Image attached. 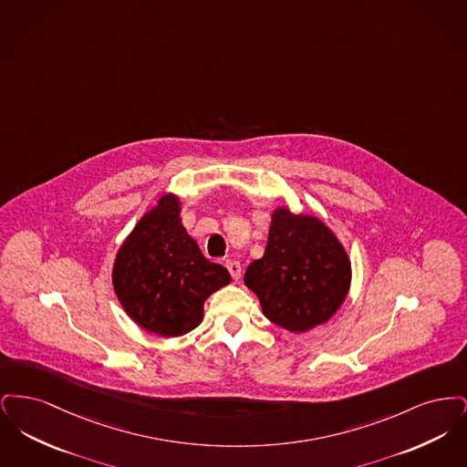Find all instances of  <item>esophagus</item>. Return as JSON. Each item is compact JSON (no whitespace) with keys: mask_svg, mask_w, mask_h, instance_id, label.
<instances>
[{"mask_svg":"<svg viewBox=\"0 0 467 467\" xmlns=\"http://www.w3.org/2000/svg\"><path fill=\"white\" fill-rule=\"evenodd\" d=\"M225 267H227V271L231 273V276H233L234 282H238V280L242 278V265H240V263H236V261H225Z\"/></svg>","mask_w":467,"mask_h":467,"instance_id":"esophagus-1","label":"esophagus"}]
</instances>
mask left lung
<instances>
[{
  "label": "left lung",
  "mask_w": 467,
  "mask_h": 467,
  "mask_svg": "<svg viewBox=\"0 0 467 467\" xmlns=\"http://www.w3.org/2000/svg\"><path fill=\"white\" fill-rule=\"evenodd\" d=\"M244 282L267 320L290 333H306L331 320L345 303L352 263L324 221L276 206L265 255L246 267Z\"/></svg>",
  "instance_id": "left-lung-1"
}]
</instances>
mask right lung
Instances as JSON below:
<instances>
[{"instance_id":"1","label":"right lung","mask_w":467,"mask_h":467,"mask_svg":"<svg viewBox=\"0 0 467 467\" xmlns=\"http://www.w3.org/2000/svg\"><path fill=\"white\" fill-rule=\"evenodd\" d=\"M111 284L136 326L162 337L198 327L204 301L231 284L225 267L210 263L182 223L177 194L159 196L117 250Z\"/></svg>"}]
</instances>
